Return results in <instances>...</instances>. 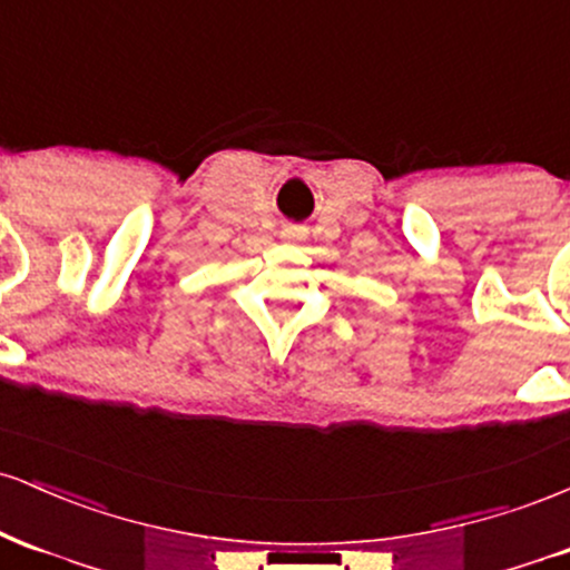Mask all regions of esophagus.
Wrapping results in <instances>:
<instances>
[{"instance_id":"obj_1","label":"esophagus","mask_w":570,"mask_h":570,"mask_svg":"<svg viewBox=\"0 0 570 570\" xmlns=\"http://www.w3.org/2000/svg\"><path fill=\"white\" fill-rule=\"evenodd\" d=\"M284 235H286V238H297V235H299V227H286Z\"/></svg>"}]
</instances>
